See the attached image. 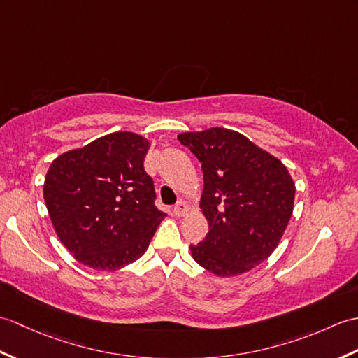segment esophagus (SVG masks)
Returning a JSON list of instances; mask_svg holds the SVG:
<instances>
[{
	"mask_svg": "<svg viewBox=\"0 0 358 358\" xmlns=\"http://www.w3.org/2000/svg\"><path fill=\"white\" fill-rule=\"evenodd\" d=\"M187 210H189V206L185 201H178L176 206H173L172 212L176 217H182V215H185Z\"/></svg>",
	"mask_w": 358,
	"mask_h": 358,
	"instance_id": "esophagus-1",
	"label": "esophagus"
}]
</instances>
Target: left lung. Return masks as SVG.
Here are the masks:
<instances>
[{
  "label": "left lung",
  "mask_w": 358,
  "mask_h": 358,
  "mask_svg": "<svg viewBox=\"0 0 358 358\" xmlns=\"http://www.w3.org/2000/svg\"><path fill=\"white\" fill-rule=\"evenodd\" d=\"M201 163L203 215L209 234L194 259L221 278L238 276L264 262L292 218L296 187L288 169L245 136L226 128L180 134Z\"/></svg>",
  "instance_id": "left-lung-1"
}]
</instances>
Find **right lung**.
I'll return each instance as SVG.
<instances>
[{"instance_id": "add662e5", "label": "right lung", "mask_w": 358, "mask_h": 358, "mask_svg": "<svg viewBox=\"0 0 358 358\" xmlns=\"http://www.w3.org/2000/svg\"><path fill=\"white\" fill-rule=\"evenodd\" d=\"M149 141L113 132L53 160L44 199L56 235L76 259L114 271L146 252L166 213L143 162Z\"/></svg>"}]
</instances>
